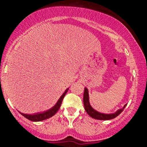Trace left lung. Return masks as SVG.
<instances>
[{"label":"left lung","mask_w":147,"mask_h":147,"mask_svg":"<svg viewBox=\"0 0 147 147\" xmlns=\"http://www.w3.org/2000/svg\"><path fill=\"white\" fill-rule=\"evenodd\" d=\"M83 102H84L85 110L87 113L93 119H98V120H110V119H113L114 118L117 117L127 106V104H126L122 108L119 109L113 113H104L98 112L96 110H95L90 104L89 91H88V89L87 88H85V91H84V95H83Z\"/></svg>","instance_id":"obj_1"}]
</instances>
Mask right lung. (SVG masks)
Returning a JSON list of instances; mask_svg holds the SVG:
<instances>
[{
  "label": "right lung",
  "mask_w": 147,
  "mask_h": 147,
  "mask_svg": "<svg viewBox=\"0 0 147 147\" xmlns=\"http://www.w3.org/2000/svg\"><path fill=\"white\" fill-rule=\"evenodd\" d=\"M68 89H69V88H67V89L65 90V91L63 93V94L61 96L60 98L58 99L57 102L55 104V105H54V107H51V108L49 109V110H45V111H43V112L36 113L33 114L23 113L20 112V111H19V113H20L22 115H23L24 117L26 118L27 119H28V120L30 121H41L45 120V119L52 117L53 115L59 110V107H60L61 106V104H62V100L64 98L65 96L66 93L67 92Z\"/></svg>",
  "instance_id": "obj_1"
}]
</instances>
